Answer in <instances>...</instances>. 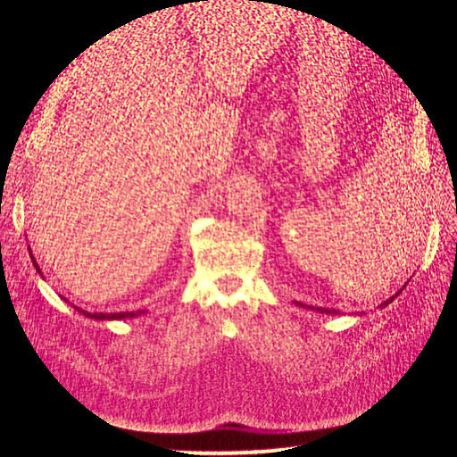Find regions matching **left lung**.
<instances>
[{
    "label": "left lung",
    "instance_id": "left-lung-1",
    "mask_svg": "<svg viewBox=\"0 0 457 457\" xmlns=\"http://www.w3.org/2000/svg\"><path fill=\"white\" fill-rule=\"evenodd\" d=\"M404 287H406V284H404V286H403V289H404ZM403 289H400V292H396V294H395V295H393V297H389V299H386V301H383V303H381V305H379V307H381V309H383V307H386V305H389V303H393V301H395V297H398V295H400V294H403ZM294 303H295V305H299V307H307V309H311V311H316V312H322V314H337V311H336V309H322V307H309V305H303V303H299V301H294ZM361 316H362V312H361Z\"/></svg>",
    "mask_w": 457,
    "mask_h": 457
}]
</instances>
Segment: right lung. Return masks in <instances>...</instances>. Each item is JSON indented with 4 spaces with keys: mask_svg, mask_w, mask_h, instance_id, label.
<instances>
[{
    "mask_svg": "<svg viewBox=\"0 0 457 457\" xmlns=\"http://www.w3.org/2000/svg\"><path fill=\"white\" fill-rule=\"evenodd\" d=\"M207 2V0H205ZM29 253H30V259H32V262H34V267H36V270L41 274V269H39V265L36 262V259H34V255H32V250L29 247ZM41 278H44V274H41ZM64 299V297H62ZM66 303H68V299H64ZM72 305V303H71ZM74 307V305H72ZM79 314H84V316H87V318H93V320H126V318H137V316H141V314H145L146 311H129V312H87V311H84V309H79V307H74Z\"/></svg>",
    "mask_w": 457,
    "mask_h": 457,
    "instance_id": "1",
    "label": "right lung"
}]
</instances>
